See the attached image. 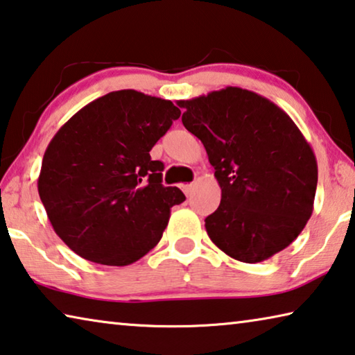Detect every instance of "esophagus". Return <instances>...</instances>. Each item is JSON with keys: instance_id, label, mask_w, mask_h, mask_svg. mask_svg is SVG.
<instances>
[{"instance_id": "esophagus-1", "label": "esophagus", "mask_w": 355, "mask_h": 355, "mask_svg": "<svg viewBox=\"0 0 355 355\" xmlns=\"http://www.w3.org/2000/svg\"><path fill=\"white\" fill-rule=\"evenodd\" d=\"M182 189H183V193H184V194H187V196H189L191 193H193V189H194V183L182 184Z\"/></svg>"}]
</instances>
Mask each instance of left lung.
<instances>
[{"instance_id": "8db88e82", "label": "left lung", "mask_w": 355, "mask_h": 355, "mask_svg": "<svg viewBox=\"0 0 355 355\" xmlns=\"http://www.w3.org/2000/svg\"><path fill=\"white\" fill-rule=\"evenodd\" d=\"M182 107L221 188L219 207L205 218L208 237L246 263L288 248L311 216L318 187L316 156L300 129L272 101L239 87Z\"/></svg>"}]
</instances>
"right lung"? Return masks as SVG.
<instances>
[{"label": "right lung", "mask_w": 355, "mask_h": 355, "mask_svg": "<svg viewBox=\"0 0 355 355\" xmlns=\"http://www.w3.org/2000/svg\"><path fill=\"white\" fill-rule=\"evenodd\" d=\"M180 114L172 101L120 89L87 104L50 140L39 198L76 254L121 267L157 245L171 208L187 198L162 184L164 164L150 150Z\"/></svg>", "instance_id": "right-lung-1"}]
</instances>
